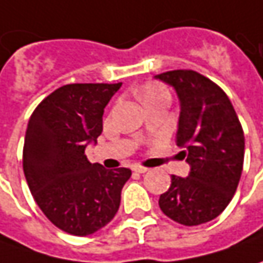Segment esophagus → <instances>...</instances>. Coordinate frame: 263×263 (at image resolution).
Returning a JSON list of instances; mask_svg holds the SVG:
<instances>
[{"label": "esophagus", "mask_w": 263, "mask_h": 263, "mask_svg": "<svg viewBox=\"0 0 263 263\" xmlns=\"http://www.w3.org/2000/svg\"><path fill=\"white\" fill-rule=\"evenodd\" d=\"M135 173H137V174H143V173H146L147 168L146 167H142V165H133V168H132Z\"/></svg>", "instance_id": "1"}]
</instances>
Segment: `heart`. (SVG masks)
Segmentation results:
<instances>
[{
    "instance_id": "heart-1",
    "label": "heart",
    "mask_w": 263,
    "mask_h": 263,
    "mask_svg": "<svg viewBox=\"0 0 263 263\" xmlns=\"http://www.w3.org/2000/svg\"><path fill=\"white\" fill-rule=\"evenodd\" d=\"M164 93H168L167 87L162 86L161 83H157V82H147L146 85L143 86V89H142L143 101L149 99V98H154V96L164 95Z\"/></svg>"
}]
</instances>
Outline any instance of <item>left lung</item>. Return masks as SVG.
<instances>
[{"mask_svg": "<svg viewBox=\"0 0 263 263\" xmlns=\"http://www.w3.org/2000/svg\"><path fill=\"white\" fill-rule=\"evenodd\" d=\"M157 79L176 89L180 118L176 142L190 165L189 177L171 176L159 196L161 211L187 227L217 218L237 190L245 159V135L227 93L193 70H173Z\"/></svg>", "mask_w": 263, "mask_h": 263, "instance_id": "1", "label": "left lung"}]
</instances>
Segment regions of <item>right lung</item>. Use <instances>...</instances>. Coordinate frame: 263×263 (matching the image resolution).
<instances>
[{
	"mask_svg": "<svg viewBox=\"0 0 263 263\" xmlns=\"http://www.w3.org/2000/svg\"><path fill=\"white\" fill-rule=\"evenodd\" d=\"M121 83L58 87L32 112L23 146V171L45 217L73 236H89L116 217L128 168L90 164L85 149L102 133L104 108Z\"/></svg>",
	"mask_w": 263,
	"mask_h": 263,
	"instance_id": "obj_1",
	"label": "right lung"
}]
</instances>
